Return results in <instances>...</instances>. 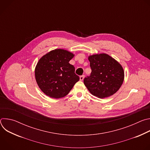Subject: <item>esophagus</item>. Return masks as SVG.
<instances>
[{
    "instance_id": "esophagus-1",
    "label": "esophagus",
    "mask_w": 150,
    "mask_h": 150,
    "mask_svg": "<svg viewBox=\"0 0 150 150\" xmlns=\"http://www.w3.org/2000/svg\"><path fill=\"white\" fill-rule=\"evenodd\" d=\"M83 78H84V75H81V76H79V79H80V81H83Z\"/></svg>"
}]
</instances>
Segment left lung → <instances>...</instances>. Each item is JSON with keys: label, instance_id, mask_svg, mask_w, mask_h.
<instances>
[{"label": "left lung", "instance_id": "obj_1", "mask_svg": "<svg viewBox=\"0 0 150 150\" xmlns=\"http://www.w3.org/2000/svg\"><path fill=\"white\" fill-rule=\"evenodd\" d=\"M91 73L85 78V87L93 96L104 98L116 93L124 80V71L120 64L108 54L88 56Z\"/></svg>", "mask_w": 150, "mask_h": 150}]
</instances>
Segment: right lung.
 <instances>
[{"label":"right lung","instance_id":"add662e5","mask_svg":"<svg viewBox=\"0 0 150 150\" xmlns=\"http://www.w3.org/2000/svg\"><path fill=\"white\" fill-rule=\"evenodd\" d=\"M74 54L65 49H57L42 56L35 68L38 86L46 96L60 98L68 94L79 77L69 62Z\"/></svg>","mask_w":150,"mask_h":150}]
</instances>
